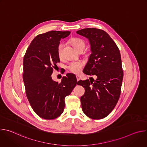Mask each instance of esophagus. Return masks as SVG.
Here are the masks:
<instances>
[{
  "instance_id": "34e87169",
  "label": "esophagus",
  "mask_w": 147,
  "mask_h": 147,
  "mask_svg": "<svg viewBox=\"0 0 147 147\" xmlns=\"http://www.w3.org/2000/svg\"><path fill=\"white\" fill-rule=\"evenodd\" d=\"M76 78H77V81H78L80 80V77H79L78 76H76Z\"/></svg>"
}]
</instances>
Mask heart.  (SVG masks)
Returning <instances> with one entry per match:
<instances>
[{
  "label": "heart",
  "instance_id": "obj_1",
  "mask_svg": "<svg viewBox=\"0 0 147 147\" xmlns=\"http://www.w3.org/2000/svg\"><path fill=\"white\" fill-rule=\"evenodd\" d=\"M70 43L73 47V48L78 51L80 49L85 48L86 42L83 39L78 38H73L70 39ZM63 43H60L57 47V54L59 57L61 56L62 50L63 48ZM83 66V63L81 61H73L71 62L69 64L67 69L72 73L78 74L80 73L81 69Z\"/></svg>",
  "mask_w": 147,
  "mask_h": 147
}]
</instances>
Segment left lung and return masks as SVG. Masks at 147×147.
Segmentation results:
<instances>
[{
  "label": "left lung",
  "instance_id": "8db88e82",
  "mask_svg": "<svg viewBox=\"0 0 147 147\" xmlns=\"http://www.w3.org/2000/svg\"><path fill=\"white\" fill-rule=\"evenodd\" d=\"M88 39L91 54L83 73L96 79L78 81L85 88L80 98L83 112L93 119L107 117L119 99L123 78L120 51L103 30L87 28L76 32Z\"/></svg>",
  "mask_w": 147,
  "mask_h": 147
}]
</instances>
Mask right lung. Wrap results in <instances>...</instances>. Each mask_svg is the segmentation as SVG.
I'll return each instance as SVG.
<instances>
[{"instance_id":"1","label":"right lung","mask_w":147,"mask_h":147,"mask_svg":"<svg viewBox=\"0 0 147 147\" xmlns=\"http://www.w3.org/2000/svg\"><path fill=\"white\" fill-rule=\"evenodd\" d=\"M70 31H51L36 36L28 47L23 59V81L26 95L34 111L40 117L51 120L61 115L65 99L77 84L73 74L68 73L61 82L51 77L60 61L57 47Z\"/></svg>"}]
</instances>
